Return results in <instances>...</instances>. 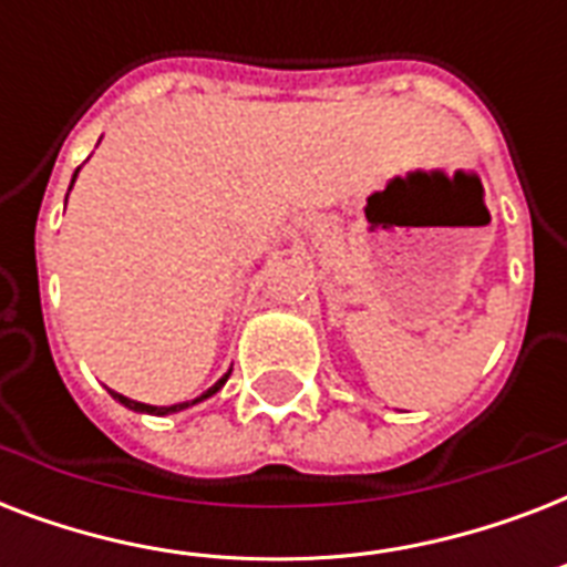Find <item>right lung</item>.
<instances>
[{
	"instance_id": "obj_1",
	"label": "right lung",
	"mask_w": 567,
	"mask_h": 567,
	"mask_svg": "<svg viewBox=\"0 0 567 567\" xmlns=\"http://www.w3.org/2000/svg\"><path fill=\"white\" fill-rule=\"evenodd\" d=\"M75 173H79V171H75ZM226 379H229V373H226V377H223L220 382H214V385L208 388V391H205V394L199 396V400H205V396H212L214 391H220ZM111 394H114V391H111ZM114 400H120V403L128 405V409H135V412H150V414H171V412H179V409H188V405H190V403H179V405H162V409H158V405L135 403V400H128V396H123V394H114ZM199 400H194V403H199Z\"/></svg>"
}]
</instances>
